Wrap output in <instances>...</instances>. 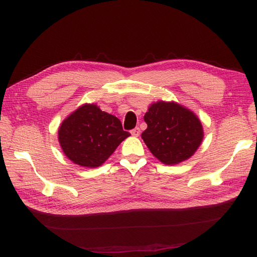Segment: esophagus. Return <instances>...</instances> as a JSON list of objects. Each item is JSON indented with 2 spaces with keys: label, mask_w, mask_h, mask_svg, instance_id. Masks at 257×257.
I'll return each instance as SVG.
<instances>
[{
  "label": "esophagus",
  "mask_w": 257,
  "mask_h": 257,
  "mask_svg": "<svg viewBox=\"0 0 257 257\" xmlns=\"http://www.w3.org/2000/svg\"><path fill=\"white\" fill-rule=\"evenodd\" d=\"M132 135L134 136V137H138V136L140 135V129L138 127H136L135 129L132 130Z\"/></svg>",
  "instance_id": "1"
}]
</instances>
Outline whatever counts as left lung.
Instances as JSON below:
<instances>
[{"label":"left lung","mask_w":257,"mask_h":257,"mask_svg":"<svg viewBox=\"0 0 257 257\" xmlns=\"http://www.w3.org/2000/svg\"><path fill=\"white\" fill-rule=\"evenodd\" d=\"M144 119L148 127L141 138L151 154L165 165H178L189 159L203 139L200 119L174 101L152 103Z\"/></svg>","instance_id":"8db88e82"}]
</instances>
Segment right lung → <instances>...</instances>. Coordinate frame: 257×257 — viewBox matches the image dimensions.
Segmentation results:
<instances>
[{"instance_id": "1", "label": "right lung", "mask_w": 257, "mask_h": 257, "mask_svg": "<svg viewBox=\"0 0 257 257\" xmlns=\"http://www.w3.org/2000/svg\"><path fill=\"white\" fill-rule=\"evenodd\" d=\"M129 136L117 117L101 111L95 103L76 109L58 129V141L65 156L86 168L101 166Z\"/></svg>"}]
</instances>
